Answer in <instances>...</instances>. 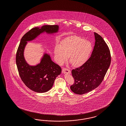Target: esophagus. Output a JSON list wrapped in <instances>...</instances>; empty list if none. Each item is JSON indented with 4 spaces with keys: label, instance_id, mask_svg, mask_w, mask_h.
<instances>
[{
    "label": "esophagus",
    "instance_id": "34e87169",
    "mask_svg": "<svg viewBox=\"0 0 126 126\" xmlns=\"http://www.w3.org/2000/svg\"><path fill=\"white\" fill-rule=\"evenodd\" d=\"M62 71L63 73H68V74L71 73V71L67 68H63Z\"/></svg>",
    "mask_w": 126,
    "mask_h": 126
}]
</instances>
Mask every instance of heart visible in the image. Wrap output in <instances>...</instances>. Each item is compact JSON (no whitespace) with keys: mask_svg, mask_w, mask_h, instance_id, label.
Returning <instances> with one entry per match:
<instances>
[{"mask_svg":"<svg viewBox=\"0 0 126 126\" xmlns=\"http://www.w3.org/2000/svg\"><path fill=\"white\" fill-rule=\"evenodd\" d=\"M92 50L90 42L77 36L65 38L54 49L56 61L62 64L69 56L70 62L74 66L83 64L88 59Z\"/></svg>","mask_w":126,"mask_h":126,"instance_id":"1","label":"heart"}]
</instances>
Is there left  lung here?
Here are the masks:
<instances>
[{
	"label": "left lung",
	"mask_w": 126,
	"mask_h": 126,
	"mask_svg": "<svg viewBox=\"0 0 126 126\" xmlns=\"http://www.w3.org/2000/svg\"><path fill=\"white\" fill-rule=\"evenodd\" d=\"M95 45L90 57L83 65L72 70L74 83L72 92L83 94L97 88L102 82L111 62L108 45L102 37L94 32Z\"/></svg>",
	"instance_id": "1"
}]
</instances>
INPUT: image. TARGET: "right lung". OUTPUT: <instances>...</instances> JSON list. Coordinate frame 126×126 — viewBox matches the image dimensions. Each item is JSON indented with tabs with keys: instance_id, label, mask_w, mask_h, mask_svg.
Masks as SVG:
<instances>
[{
	"instance_id": "obj_1",
	"label": "right lung",
	"mask_w": 126,
	"mask_h": 126,
	"mask_svg": "<svg viewBox=\"0 0 126 126\" xmlns=\"http://www.w3.org/2000/svg\"><path fill=\"white\" fill-rule=\"evenodd\" d=\"M58 25H44L41 28L34 27L21 38L16 54V63L21 80L29 89L42 93L48 91L52 87L54 80L61 73V67L52 61L50 55L45 54L39 64L35 66L28 65L24 57L25 47L27 41H32L40 34L57 32Z\"/></svg>"
}]
</instances>
